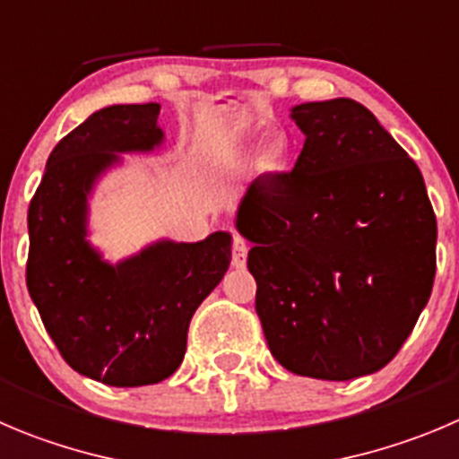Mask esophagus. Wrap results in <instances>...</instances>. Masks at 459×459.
<instances>
[{"mask_svg":"<svg viewBox=\"0 0 459 459\" xmlns=\"http://www.w3.org/2000/svg\"><path fill=\"white\" fill-rule=\"evenodd\" d=\"M246 261H247V241L241 237V234L234 232L232 265H234V268H246Z\"/></svg>","mask_w":459,"mask_h":459,"instance_id":"esophagus-1","label":"esophagus"}]
</instances>
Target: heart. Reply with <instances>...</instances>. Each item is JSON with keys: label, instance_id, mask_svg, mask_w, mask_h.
I'll return each instance as SVG.
<instances>
[{"label": "heart", "instance_id": "b5f03b06", "mask_svg": "<svg viewBox=\"0 0 459 459\" xmlns=\"http://www.w3.org/2000/svg\"><path fill=\"white\" fill-rule=\"evenodd\" d=\"M283 160H286V146L281 142H268L261 148V161L265 169L281 167Z\"/></svg>", "mask_w": 459, "mask_h": 459}]
</instances>
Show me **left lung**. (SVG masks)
Here are the masks:
<instances>
[{
	"mask_svg": "<svg viewBox=\"0 0 459 459\" xmlns=\"http://www.w3.org/2000/svg\"><path fill=\"white\" fill-rule=\"evenodd\" d=\"M290 119L307 137L295 169L247 186L237 230L273 356L351 381L385 368L429 304L437 221L421 171L368 108L299 103Z\"/></svg>",
	"mask_w": 459,
	"mask_h": 459,
	"instance_id": "left-lung-1",
	"label": "left lung"
}]
</instances>
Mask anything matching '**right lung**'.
<instances>
[{
	"label": "right lung",
	"instance_id": "right-lung-1",
	"mask_svg": "<svg viewBox=\"0 0 459 459\" xmlns=\"http://www.w3.org/2000/svg\"><path fill=\"white\" fill-rule=\"evenodd\" d=\"M160 103L108 106L51 151L29 207L26 286L72 369L115 387L152 385L180 368L195 308L221 283L232 234L169 238L110 264L90 243V198L124 152L164 142Z\"/></svg>",
	"mask_w": 459,
	"mask_h": 459
}]
</instances>
